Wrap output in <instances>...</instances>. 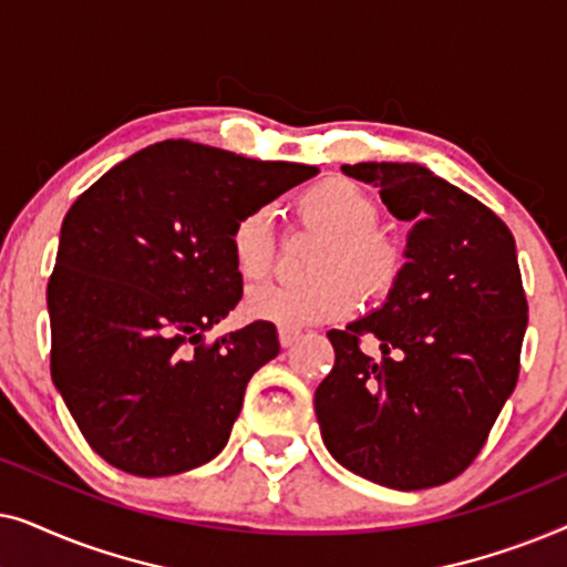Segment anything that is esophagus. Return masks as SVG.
<instances>
[{"instance_id":"obj_1","label":"esophagus","mask_w":567,"mask_h":567,"mask_svg":"<svg viewBox=\"0 0 567 567\" xmlns=\"http://www.w3.org/2000/svg\"><path fill=\"white\" fill-rule=\"evenodd\" d=\"M301 338V330L297 328H278V340H281L284 348H291Z\"/></svg>"}]
</instances>
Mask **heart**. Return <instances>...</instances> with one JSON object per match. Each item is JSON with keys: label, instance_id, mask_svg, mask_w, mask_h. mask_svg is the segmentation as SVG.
I'll use <instances>...</instances> for the list:
<instances>
[{"label": "heart", "instance_id": "1", "mask_svg": "<svg viewBox=\"0 0 567 567\" xmlns=\"http://www.w3.org/2000/svg\"><path fill=\"white\" fill-rule=\"evenodd\" d=\"M301 219L328 231L309 284H262L247 293V312L281 328L330 322L348 317L359 291L377 297L390 289L400 270L394 243L374 229L377 204L361 185L346 177H324L299 196ZM231 260L245 281H258L274 262V216L252 208L239 216L229 237Z\"/></svg>", "mask_w": 567, "mask_h": 567}]
</instances>
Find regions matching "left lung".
Returning <instances> with one entry per match:
<instances>
[{"label": "left lung", "mask_w": 567, "mask_h": 567, "mask_svg": "<svg viewBox=\"0 0 567 567\" xmlns=\"http://www.w3.org/2000/svg\"><path fill=\"white\" fill-rule=\"evenodd\" d=\"M410 221L384 305L330 330L336 367L315 392L332 460L392 491L444 485L472 464L514 392L526 297L511 229L415 162L340 167ZM377 337L383 359L360 351Z\"/></svg>", "instance_id": "left-lung-1"}]
</instances>
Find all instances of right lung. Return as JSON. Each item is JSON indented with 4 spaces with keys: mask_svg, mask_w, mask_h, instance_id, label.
<instances>
[{
    "mask_svg": "<svg viewBox=\"0 0 567 567\" xmlns=\"http://www.w3.org/2000/svg\"><path fill=\"white\" fill-rule=\"evenodd\" d=\"M317 173L177 138L74 200L49 281L51 377L107 464L167 477L227 446L247 382L281 348L262 320L204 343L243 299L231 229Z\"/></svg>",
    "mask_w": 567,
    "mask_h": 567,
    "instance_id": "right-lung-1",
    "label": "right lung"
}]
</instances>
